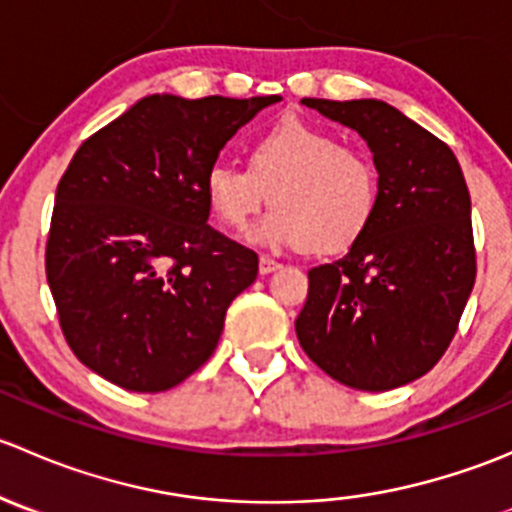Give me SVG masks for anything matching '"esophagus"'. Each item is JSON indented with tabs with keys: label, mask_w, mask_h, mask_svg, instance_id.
Returning <instances> with one entry per match:
<instances>
[{
	"label": "esophagus",
	"mask_w": 512,
	"mask_h": 512,
	"mask_svg": "<svg viewBox=\"0 0 512 512\" xmlns=\"http://www.w3.org/2000/svg\"><path fill=\"white\" fill-rule=\"evenodd\" d=\"M280 267H282L280 262H275L272 257H265V255L260 257V275H272V272H277Z\"/></svg>",
	"instance_id": "obj_1"
}]
</instances>
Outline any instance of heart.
I'll list each match as a JSON object with an SVG mask.
<instances>
[{"instance_id":"obj_1","label":"heart","mask_w":512,"mask_h":512,"mask_svg":"<svg viewBox=\"0 0 512 512\" xmlns=\"http://www.w3.org/2000/svg\"><path fill=\"white\" fill-rule=\"evenodd\" d=\"M245 153L247 170L227 160L205 170L203 193L220 225L245 230L270 195L272 210L250 230L255 245L334 255L364 235L376 213L379 175L359 146L287 118L257 133Z\"/></svg>"}]
</instances>
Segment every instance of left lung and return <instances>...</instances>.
<instances>
[{"mask_svg": "<svg viewBox=\"0 0 512 512\" xmlns=\"http://www.w3.org/2000/svg\"><path fill=\"white\" fill-rule=\"evenodd\" d=\"M374 153L379 200L342 260L309 270L294 329L339 384L389 391L436 366L476 282L471 195L451 148L376 98H302Z\"/></svg>", "mask_w": 512, "mask_h": 512, "instance_id": "left-lung-1", "label": "left lung"}]
</instances>
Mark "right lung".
<instances>
[{
	"instance_id": "add662e5",
	"label": "right lung",
	"mask_w": 512,
	"mask_h": 512,
	"mask_svg": "<svg viewBox=\"0 0 512 512\" xmlns=\"http://www.w3.org/2000/svg\"><path fill=\"white\" fill-rule=\"evenodd\" d=\"M277 101L153 94L74 153L46 280L71 352L98 376L156 394L215 352L257 255L208 225L203 178L237 128Z\"/></svg>"
}]
</instances>
